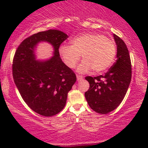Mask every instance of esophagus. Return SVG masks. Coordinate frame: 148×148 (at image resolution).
Instances as JSON below:
<instances>
[{"instance_id":"obj_1","label":"esophagus","mask_w":148,"mask_h":148,"mask_svg":"<svg viewBox=\"0 0 148 148\" xmlns=\"http://www.w3.org/2000/svg\"><path fill=\"white\" fill-rule=\"evenodd\" d=\"M77 80L78 81H81V80H82L84 79V77L82 75H79V74H77Z\"/></svg>"}]
</instances>
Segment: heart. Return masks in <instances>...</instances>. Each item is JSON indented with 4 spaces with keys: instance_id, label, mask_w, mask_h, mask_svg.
Masks as SVG:
<instances>
[{
    "instance_id": "b5f03b06",
    "label": "heart",
    "mask_w": 148,
    "mask_h": 148,
    "mask_svg": "<svg viewBox=\"0 0 148 148\" xmlns=\"http://www.w3.org/2000/svg\"><path fill=\"white\" fill-rule=\"evenodd\" d=\"M59 53L67 67H75L82 56L83 62L78 67L79 72L91 69L95 74L102 73L110 68L117 53L115 43L102 34H86L74 37L71 46L62 45Z\"/></svg>"
}]
</instances>
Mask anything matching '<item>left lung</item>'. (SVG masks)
Here are the masks:
<instances>
[{
  "label": "left lung",
  "instance_id": "obj_1",
  "mask_svg": "<svg viewBox=\"0 0 148 148\" xmlns=\"http://www.w3.org/2000/svg\"><path fill=\"white\" fill-rule=\"evenodd\" d=\"M117 44L116 62L104 76L85 77L89 88L84 93L89 107L99 114H107L115 110L123 100L131 78L132 64L126 44L114 34Z\"/></svg>",
  "mask_w": 148,
  "mask_h": 148
}]
</instances>
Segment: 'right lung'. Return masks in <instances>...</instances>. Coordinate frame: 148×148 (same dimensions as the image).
<instances>
[{
	"label": "right lung",
	"mask_w": 148,
	"mask_h": 148,
	"mask_svg": "<svg viewBox=\"0 0 148 148\" xmlns=\"http://www.w3.org/2000/svg\"><path fill=\"white\" fill-rule=\"evenodd\" d=\"M67 34L48 30L25 38L16 51L12 72L14 82L26 104L35 112L51 117L64 107L68 92L77 80L76 74L60 58V45ZM40 41H47L55 48V56L45 62L35 60L33 50Z\"/></svg>",
	"instance_id": "add662e5"
}]
</instances>
